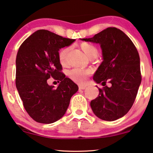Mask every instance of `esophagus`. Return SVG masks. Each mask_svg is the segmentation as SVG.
I'll return each instance as SVG.
<instances>
[{
	"label": "esophagus",
	"instance_id": "esophagus-1",
	"mask_svg": "<svg viewBox=\"0 0 153 153\" xmlns=\"http://www.w3.org/2000/svg\"><path fill=\"white\" fill-rule=\"evenodd\" d=\"M79 90H84V89H85V88H86V86L79 85Z\"/></svg>",
	"mask_w": 153,
	"mask_h": 153
}]
</instances>
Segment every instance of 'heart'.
I'll use <instances>...</instances> for the list:
<instances>
[{
  "instance_id": "obj_1",
  "label": "heart",
  "mask_w": 153,
  "mask_h": 153,
  "mask_svg": "<svg viewBox=\"0 0 153 153\" xmlns=\"http://www.w3.org/2000/svg\"><path fill=\"white\" fill-rule=\"evenodd\" d=\"M80 47L83 52L88 58H96L98 55V49L92 44L83 42L80 44ZM70 50V47L63 48L59 51V59L62 65H65L68 62V53ZM91 71L90 70H83L80 68H74L68 72V76L72 81L76 83L83 84L86 82L87 77L89 75Z\"/></svg>"
}]
</instances>
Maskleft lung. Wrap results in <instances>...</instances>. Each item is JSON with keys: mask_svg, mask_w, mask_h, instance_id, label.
I'll use <instances>...</instances> for the list:
<instances>
[{"mask_svg": "<svg viewBox=\"0 0 153 153\" xmlns=\"http://www.w3.org/2000/svg\"><path fill=\"white\" fill-rule=\"evenodd\" d=\"M80 39L99 43L102 51L103 61L93 79L104 87L99 88V96L90 102L92 111L102 120H117L131 108L141 84L137 48L129 37L116 27H108L92 38ZM106 82L110 86H105Z\"/></svg>", "mask_w": 153, "mask_h": 153, "instance_id": "left-lung-1", "label": "left lung"}]
</instances>
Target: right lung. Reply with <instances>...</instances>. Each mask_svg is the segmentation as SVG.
I'll list each match as a JSON object with an SVG mask.
<instances>
[{"label":"right lung","mask_w":153,"mask_h":153,"mask_svg":"<svg viewBox=\"0 0 153 153\" xmlns=\"http://www.w3.org/2000/svg\"><path fill=\"white\" fill-rule=\"evenodd\" d=\"M74 41L40 30L19 48L16 59V86L25 110L36 122L52 123L60 119L72 95L78 91V85L61 72L59 59V50ZM51 76L60 81L57 88L47 83Z\"/></svg>","instance_id":"1"}]
</instances>
